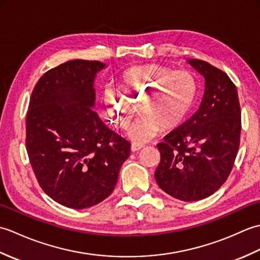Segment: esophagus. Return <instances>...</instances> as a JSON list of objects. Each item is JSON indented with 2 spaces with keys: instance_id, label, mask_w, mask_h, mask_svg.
<instances>
[{
  "instance_id": "esophagus-1",
  "label": "esophagus",
  "mask_w": 260,
  "mask_h": 260,
  "mask_svg": "<svg viewBox=\"0 0 260 260\" xmlns=\"http://www.w3.org/2000/svg\"><path fill=\"white\" fill-rule=\"evenodd\" d=\"M143 147H144V145L143 144H139V143H132L131 150H132V152H136V151L141 150V148H143Z\"/></svg>"
}]
</instances>
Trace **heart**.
Wrapping results in <instances>:
<instances>
[{
    "instance_id": "b5f03b06",
    "label": "heart",
    "mask_w": 260,
    "mask_h": 260,
    "mask_svg": "<svg viewBox=\"0 0 260 260\" xmlns=\"http://www.w3.org/2000/svg\"><path fill=\"white\" fill-rule=\"evenodd\" d=\"M198 96V81L187 70H174L162 64H143L121 75L119 90L107 86L104 102L115 126L125 128L139 106L143 114L132 125L135 141H147L162 129L183 123Z\"/></svg>"
}]
</instances>
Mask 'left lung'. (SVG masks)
<instances>
[{"mask_svg":"<svg viewBox=\"0 0 260 260\" xmlns=\"http://www.w3.org/2000/svg\"><path fill=\"white\" fill-rule=\"evenodd\" d=\"M206 80L200 107L156 145L158 186L182 201H199L220 189L240 145L241 109L235 84L214 66L187 60Z\"/></svg>","mask_w":260,"mask_h":260,"instance_id":"left-lung-1","label":"left lung"}]
</instances>
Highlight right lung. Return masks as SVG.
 <instances>
[{
	"label": "right lung",
	"instance_id": "obj_1",
	"mask_svg": "<svg viewBox=\"0 0 260 260\" xmlns=\"http://www.w3.org/2000/svg\"><path fill=\"white\" fill-rule=\"evenodd\" d=\"M101 61L71 60L38 80L26 113V152L39 185L52 200L86 209L115 189L131 143L93 110Z\"/></svg>",
	"mask_w": 260,
	"mask_h": 260
}]
</instances>
